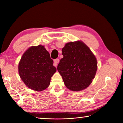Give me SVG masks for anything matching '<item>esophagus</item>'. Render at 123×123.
<instances>
[{
    "mask_svg": "<svg viewBox=\"0 0 123 123\" xmlns=\"http://www.w3.org/2000/svg\"><path fill=\"white\" fill-rule=\"evenodd\" d=\"M59 61H60V60H59V59H55L54 61V64H54V66H55V67H57V63H59Z\"/></svg>",
    "mask_w": 123,
    "mask_h": 123,
    "instance_id": "esophagus-1",
    "label": "esophagus"
}]
</instances>
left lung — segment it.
Segmentation results:
<instances>
[{
    "mask_svg": "<svg viewBox=\"0 0 123 123\" xmlns=\"http://www.w3.org/2000/svg\"><path fill=\"white\" fill-rule=\"evenodd\" d=\"M57 70L69 90L79 91L89 86L97 69V60L89 48L81 41L67 43L62 49Z\"/></svg>",
    "mask_w": 123,
    "mask_h": 123,
    "instance_id": "obj_1",
    "label": "left lung"
}]
</instances>
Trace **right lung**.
I'll use <instances>...</instances> for the list:
<instances>
[{
	"mask_svg": "<svg viewBox=\"0 0 123 123\" xmlns=\"http://www.w3.org/2000/svg\"><path fill=\"white\" fill-rule=\"evenodd\" d=\"M19 76L28 88L41 91L48 88L56 71L53 60L43 46H32L21 57L18 66Z\"/></svg>",
	"mask_w": 123,
	"mask_h": 123,
	"instance_id": "1",
	"label": "right lung"
}]
</instances>
